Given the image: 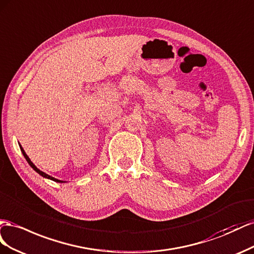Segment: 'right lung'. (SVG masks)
<instances>
[{
	"instance_id": "add662e5",
	"label": "right lung",
	"mask_w": 254,
	"mask_h": 254,
	"mask_svg": "<svg viewBox=\"0 0 254 254\" xmlns=\"http://www.w3.org/2000/svg\"><path fill=\"white\" fill-rule=\"evenodd\" d=\"M20 148H21V151H22V153H23V155H24V157H25V159L27 161V163L30 164V166L31 167L36 171V172H38L40 176H42L43 178H47V179H50V180H52V181H54V182H59V183H63V181H61V180H57V179H55V178H53V177H51V176H49V175H47V173H45V172H42L41 170H39L37 167H36V166L31 162V159H30V157H28L27 155H26V153L24 152V150H23V148L20 146Z\"/></svg>"
}]
</instances>
